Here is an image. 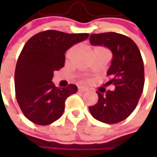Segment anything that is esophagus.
<instances>
[{"label": "esophagus", "mask_w": 157, "mask_h": 157, "mask_svg": "<svg viewBox=\"0 0 157 157\" xmlns=\"http://www.w3.org/2000/svg\"><path fill=\"white\" fill-rule=\"evenodd\" d=\"M78 91L79 92H87L88 88L85 86H78Z\"/></svg>", "instance_id": "esophagus-1"}]
</instances>
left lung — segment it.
<instances>
[{
  "label": "left lung",
  "mask_w": 157,
  "mask_h": 157,
  "mask_svg": "<svg viewBox=\"0 0 157 157\" xmlns=\"http://www.w3.org/2000/svg\"><path fill=\"white\" fill-rule=\"evenodd\" d=\"M93 45L105 46L113 53L107 75L113 91L97 92L99 100L89 111L96 120L107 124L121 122L136 109L144 86V64L138 46L127 36L115 32L92 34Z\"/></svg>",
  "instance_id": "8db88e82"
}]
</instances>
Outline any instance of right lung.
<instances>
[{
	"instance_id": "1",
	"label": "right lung",
	"mask_w": 157,
	"mask_h": 157,
	"mask_svg": "<svg viewBox=\"0 0 157 157\" xmlns=\"http://www.w3.org/2000/svg\"><path fill=\"white\" fill-rule=\"evenodd\" d=\"M87 33L68 34L45 30L28 40L15 71V97L24 116L37 125H49L64 111V102L78 87L58 88L52 81L53 71L63 67L65 52L86 40Z\"/></svg>"
}]
</instances>
